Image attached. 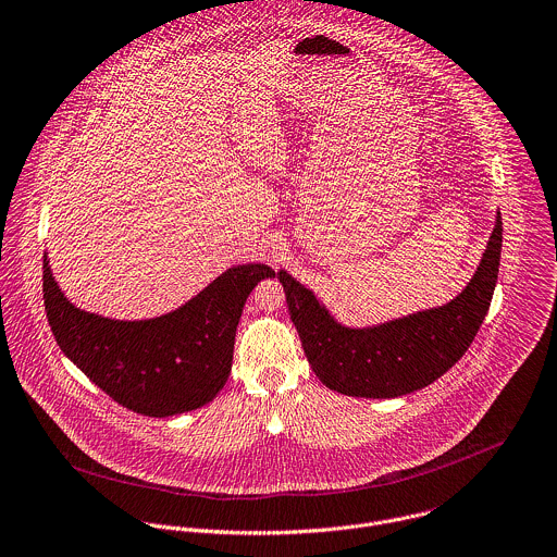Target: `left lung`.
<instances>
[{
	"instance_id": "1",
	"label": "left lung",
	"mask_w": 557,
	"mask_h": 557,
	"mask_svg": "<svg viewBox=\"0 0 557 557\" xmlns=\"http://www.w3.org/2000/svg\"><path fill=\"white\" fill-rule=\"evenodd\" d=\"M504 223H497L469 286L447 306L377 327L338 325L317 297L280 271L288 314L317 377L349 397L391 399L430 386L471 347L493 301Z\"/></svg>"
}]
</instances>
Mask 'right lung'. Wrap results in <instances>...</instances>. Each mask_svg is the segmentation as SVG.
Returning a JSON list of instances; mask_svg holds the SVG:
<instances>
[{
  "label": "right lung",
  "instance_id": "add662e5",
  "mask_svg": "<svg viewBox=\"0 0 557 557\" xmlns=\"http://www.w3.org/2000/svg\"><path fill=\"white\" fill-rule=\"evenodd\" d=\"M273 275L267 264L232 267L175 312L112 321L69 304L42 256V299L55 343L95 386L132 412L173 417L223 388L247 295Z\"/></svg>",
  "mask_w": 557,
  "mask_h": 557
}]
</instances>
